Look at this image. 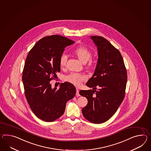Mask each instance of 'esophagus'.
<instances>
[{
    "label": "esophagus",
    "mask_w": 151,
    "mask_h": 151,
    "mask_svg": "<svg viewBox=\"0 0 151 151\" xmlns=\"http://www.w3.org/2000/svg\"><path fill=\"white\" fill-rule=\"evenodd\" d=\"M76 95L77 96H80V94L79 93V90L78 89L76 88Z\"/></svg>",
    "instance_id": "34e87169"
}]
</instances>
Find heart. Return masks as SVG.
Instances as JSON below:
<instances>
[{
  "instance_id": "1",
  "label": "heart",
  "mask_w": 151,
  "mask_h": 151,
  "mask_svg": "<svg viewBox=\"0 0 151 151\" xmlns=\"http://www.w3.org/2000/svg\"><path fill=\"white\" fill-rule=\"evenodd\" d=\"M74 53L77 55L78 59L83 63L87 62L89 60L91 62V58L92 57V52L85 46H80L76 48L74 51ZM68 60V55L65 53L62 54L59 59V64L61 67L65 66ZM86 77L85 75L76 73H72L65 77L66 81L75 86H80L81 83L86 80Z\"/></svg>"
}]
</instances>
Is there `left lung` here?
Listing matches in <instances>:
<instances>
[{"mask_svg":"<svg viewBox=\"0 0 151 151\" xmlns=\"http://www.w3.org/2000/svg\"><path fill=\"white\" fill-rule=\"evenodd\" d=\"M98 50L94 73L86 85L93 89L82 90L88 100L82 109L83 116L93 123L108 121L116 113L125 96L127 74L120 52L103 37L91 36Z\"/></svg>","mask_w":151,"mask_h":151,"instance_id":"left-lung-1","label":"left lung"}]
</instances>
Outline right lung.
Segmentation results:
<instances>
[{"mask_svg": "<svg viewBox=\"0 0 151 151\" xmlns=\"http://www.w3.org/2000/svg\"><path fill=\"white\" fill-rule=\"evenodd\" d=\"M74 41L53 35L38 41L27 57L22 75L26 99L35 116L53 122L64 112L67 101L76 94L74 85L65 82L52 88L50 81L60 70L59 59L67 46Z\"/></svg>", "mask_w": 151, "mask_h": 151, "instance_id": "add662e5", "label": "right lung"}]
</instances>
